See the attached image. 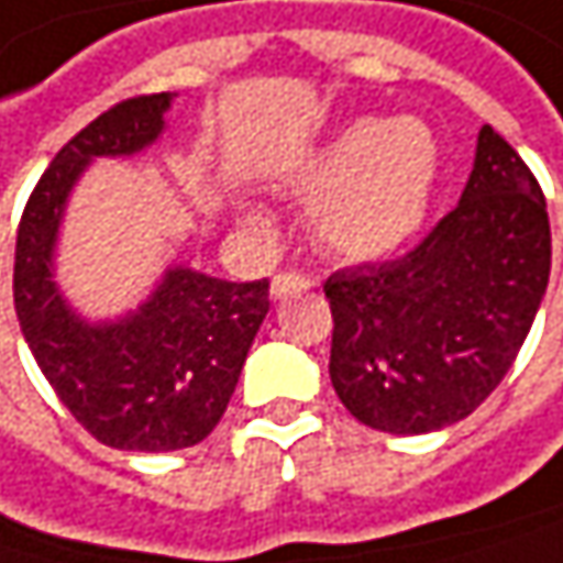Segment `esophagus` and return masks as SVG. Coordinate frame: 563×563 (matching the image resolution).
<instances>
[{"instance_id":"obj_1","label":"esophagus","mask_w":563,"mask_h":563,"mask_svg":"<svg viewBox=\"0 0 563 563\" xmlns=\"http://www.w3.org/2000/svg\"><path fill=\"white\" fill-rule=\"evenodd\" d=\"M299 289H309V277H302L296 271H283L271 280V296L274 299H286L289 292H299Z\"/></svg>"}]
</instances>
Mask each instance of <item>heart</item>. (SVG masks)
I'll return each mask as SVG.
<instances>
[{
	"label": "heart",
	"instance_id": "b5f03b06",
	"mask_svg": "<svg viewBox=\"0 0 563 563\" xmlns=\"http://www.w3.org/2000/svg\"><path fill=\"white\" fill-rule=\"evenodd\" d=\"M441 151L419 119H357L312 151L289 183L312 206L316 241L351 264L399 254L432 209Z\"/></svg>",
	"mask_w": 563,
	"mask_h": 563
}]
</instances>
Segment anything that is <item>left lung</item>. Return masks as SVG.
Listing matches in <instances>:
<instances>
[{
  "label": "left lung",
  "instance_id": "8db88e82",
  "mask_svg": "<svg viewBox=\"0 0 563 563\" xmlns=\"http://www.w3.org/2000/svg\"><path fill=\"white\" fill-rule=\"evenodd\" d=\"M551 274L541 186L484 125L461 202L399 261L334 271L329 374L347 412L389 434L467 419L512 367Z\"/></svg>",
  "mask_w": 563,
  "mask_h": 563
}]
</instances>
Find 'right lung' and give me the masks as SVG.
<instances>
[{
    "label": "right lung",
    "mask_w": 563,
    "mask_h": 563,
    "mask_svg": "<svg viewBox=\"0 0 563 563\" xmlns=\"http://www.w3.org/2000/svg\"><path fill=\"white\" fill-rule=\"evenodd\" d=\"M174 92L134 96L74 134L37 179L15 241V312L27 347L79 426L122 451L199 444L229 409L271 283H229L170 267L129 316L86 322L54 283L67 199L96 157L154 144Z\"/></svg>",
    "instance_id": "add662e5"
}]
</instances>
